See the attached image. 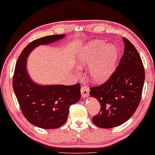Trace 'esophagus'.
<instances>
[{"mask_svg": "<svg viewBox=\"0 0 155 155\" xmlns=\"http://www.w3.org/2000/svg\"><path fill=\"white\" fill-rule=\"evenodd\" d=\"M81 93L82 98H86V97L89 95V88L85 85L82 86L81 88Z\"/></svg>", "mask_w": 155, "mask_h": 155, "instance_id": "34e87169", "label": "esophagus"}]
</instances>
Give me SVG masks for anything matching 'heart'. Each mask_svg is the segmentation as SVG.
Returning a JSON list of instances; mask_svg holds the SVG:
<instances>
[{
	"label": "heart",
	"mask_w": 155,
	"mask_h": 155,
	"mask_svg": "<svg viewBox=\"0 0 155 155\" xmlns=\"http://www.w3.org/2000/svg\"><path fill=\"white\" fill-rule=\"evenodd\" d=\"M117 46L101 40L88 42L77 51L74 61L80 68L88 67L90 79L102 84L113 74L118 60Z\"/></svg>",
	"instance_id": "1"
}]
</instances>
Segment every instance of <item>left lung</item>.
I'll return each mask as SVG.
<instances>
[{"mask_svg": "<svg viewBox=\"0 0 155 155\" xmlns=\"http://www.w3.org/2000/svg\"><path fill=\"white\" fill-rule=\"evenodd\" d=\"M124 53L116 71L107 81L90 89V96L99 102L100 113L92 121L100 128L118 127L134 115L139 105L145 73L137 49L126 38Z\"/></svg>", "mask_w": 155, "mask_h": 155, "instance_id": "8db88e82", "label": "left lung"}]
</instances>
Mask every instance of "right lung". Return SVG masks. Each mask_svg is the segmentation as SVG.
Masks as SVG:
<instances>
[{
	"label": "right lung",
	"instance_id": "add662e5",
	"mask_svg": "<svg viewBox=\"0 0 155 155\" xmlns=\"http://www.w3.org/2000/svg\"><path fill=\"white\" fill-rule=\"evenodd\" d=\"M65 35L42 37L30 42L18 59L13 76V88L21 110L30 124L42 129H56L66 123L69 108L81 98V84L42 85L34 82L27 71V58L41 45L64 39Z\"/></svg>",
	"mask_w": 155,
	"mask_h": 155
}]
</instances>
